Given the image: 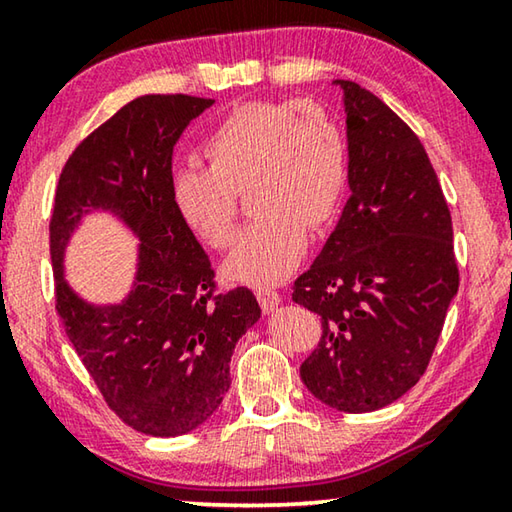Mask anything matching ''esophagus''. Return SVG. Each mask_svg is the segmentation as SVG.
I'll return each instance as SVG.
<instances>
[{
  "label": "esophagus",
  "mask_w": 512,
  "mask_h": 512,
  "mask_svg": "<svg viewBox=\"0 0 512 512\" xmlns=\"http://www.w3.org/2000/svg\"><path fill=\"white\" fill-rule=\"evenodd\" d=\"M255 293H257L259 305H262V309L266 311V314H271V311H275L277 305H280V302H282L280 293L273 291V289H257Z\"/></svg>",
  "instance_id": "obj_1"
}]
</instances>
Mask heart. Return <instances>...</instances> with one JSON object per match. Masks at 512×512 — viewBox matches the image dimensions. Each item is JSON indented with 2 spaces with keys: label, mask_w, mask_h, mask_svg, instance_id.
<instances>
[{
  "label": "heart",
  "mask_w": 512,
  "mask_h": 512,
  "mask_svg": "<svg viewBox=\"0 0 512 512\" xmlns=\"http://www.w3.org/2000/svg\"><path fill=\"white\" fill-rule=\"evenodd\" d=\"M203 155L210 167L178 164L169 176L180 221L205 246L228 248L237 194L250 187L257 219L223 271L250 287L282 282L305 255L309 228H325L339 212L348 180L341 126L314 101H250L212 128Z\"/></svg>",
  "instance_id": "1"
}]
</instances>
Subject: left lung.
Listing matches in <instances>:
<instances>
[{
	"instance_id": "8db88e82",
	"label": "left lung",
	"mask_w": 512,
	"mask_h": 512,
	"mask_svg": "<svg viewBox=\"0 0 512 512\" xmlns=\"http://www.w3.org/2000/svg\"><path fill=\"white\" fill-rule=\"evenodd\" d=\"M334 85L348 124L350 198L293 284V300L323 323L300 377L332 409L368 413L424 375L458 291V266L452 214L418 135L361 85Z\"/></svg>"
}]
</instances>
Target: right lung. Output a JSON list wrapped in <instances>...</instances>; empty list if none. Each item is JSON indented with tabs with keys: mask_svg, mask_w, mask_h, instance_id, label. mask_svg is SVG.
<instances>
[{
	"mask_svg": "<svg viewBox=\"0 0 512 512\" xmlns=\"http://www.w3.org/2000/svg\"><path fill=\"white\" fill-rule=\"evenodd\" d=\"M212 103L189 94L126 103L69 155L49 221L67 339L110 409L146 436H183L219 409L235 345L262 316L246 287L214 296L210 259L171 203L173 146ZM92 211H110L141 239L134 289L117 306H92L64 280V250Z\"/></svg>",
	"mask_w": 512,
	"mask_h": 512,
	"instance_id": "1",
	"label": "right lung"
}]
</instances>
